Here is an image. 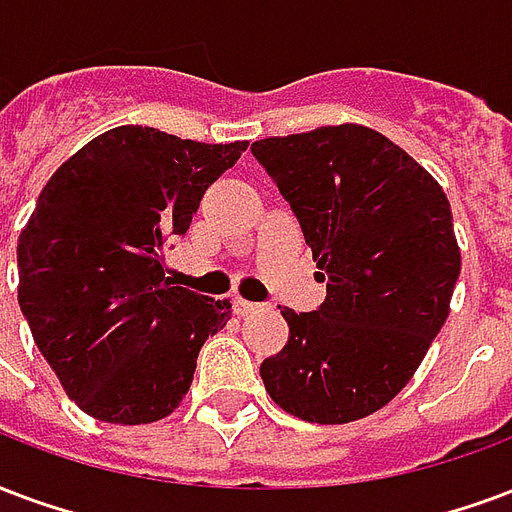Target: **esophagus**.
Masks as SVG:
<instances>
[{
  "label": "esophagus",
  "instance_id": "1",
  "mask_svg": "<svg viewBox=\"0 0 512 512\" xmlns=\"http://www.w3.org/2000/svg\"><path fill=\"white\" fill-rule=\"evenodd\" d=\"M259 310V305H253V302H245V299H234V313L237 315H253Z\"/></svg>",
  "mask_w": 512,
  "mask_h": 512
}]
</instances>
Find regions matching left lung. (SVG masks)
I'll list each match as a JSON object with an SVG mask.
<instances>
[{
	"mask_svg": "<svg viewBox=\"0 0 512 512\" xmlns=\"http://www.w3.org/2000/svg\"><path fill=\"white\" fill-rule=\"evenodd\" d=\"M299 218L326 283L313 313L283 307L288 343L261 361L275 405L351 424L413 378L451 313L461 251L443 186L397 142L359 124L251 145Z\"/></svg>",
	"mask_w": 512,
	"mask_h": 512,
	"instance_id": "left-lung-1",
	"label": "left lung"
}]
</instances>
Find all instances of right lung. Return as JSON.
I'll return each instance as SVG.
<instances>
[{"mask_svg":"<svg viewBox=\"0 0 512 512\" xmlns=\"http://www.w3.org/2000/svg\"><path fill=\"white\" fill-rule=\"evenodd\" d=\"M245 148L115 126L42 188L18 240V305L67 397L96 421L167 418L199 348L229 321V299L164 278V248Z\"/></svg>","mask_w":512,"mask_h":512,"instance_id":"1","label":"right lung"}]
</instances>
